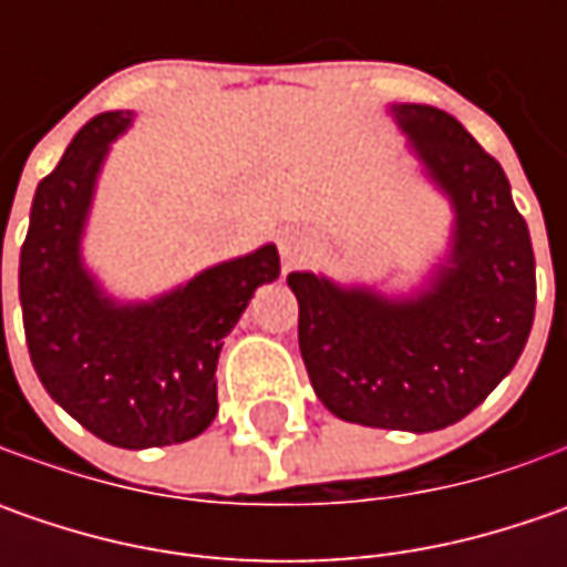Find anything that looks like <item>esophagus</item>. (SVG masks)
Wrapping results in <instances>:
<instances>
[{
    "mask_svg": "<svg viewBox=\"0 0 567 567\" xmlns=\"http://www.w3.org/2000/svg\"><path fill=\"white\" fill-rule=\"evenodd\" d=\"M309 249H312V239L302 229H284V236H280V258L284 261H299Z\"/></svg>",
    "mask_w": 567,
    "mask_h": 567,
    "instance_id": "esophagus-1",
    "label": "esophagus"
}]
</instances>
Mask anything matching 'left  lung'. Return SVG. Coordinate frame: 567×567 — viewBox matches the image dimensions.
Listing matches in <instances>:
<instances>
[{
    "label": "left lung",
    "mask_w": 567,
    "mask_h": 567,
    "mask_svg": "<svg viewBox=\"0 0 567 567\" xmlns=\"http://www.w3.org/2000/svg\"><path fill=\"white\" fill-rule=\"evenodd\" d=\"M391 116L454 207L447 261L406 299L309 271L287 284L318 401L347 423L435 432L514 369L534 328L536 261L505 169L467 128L425 103H394Z\"/></svg>",
    "instance_id": "1"
}]
</instances>
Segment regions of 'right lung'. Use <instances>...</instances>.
I'll use <instances>...</instances> for the list:
<instances>
[{
  "label": "right lung",
  "instance_id": "obj_1",
  "mask_svg": "<svg viewBox=\"0 0 567 567\" xmlns=\"http://www.w3.org/2000/svg\"><path fill=\"white\" fill-rule=\"evenodd\" d=\"M132 113H100L37 186L21 246L24 338L47 394L116 447L179 445L217 416V360L251 293L280 274L277 246L214 265L151 302H116L81 261L100 166ZM2 321V239H0Z\"/></svg>",
  "mask_w": 567,
  "mask_h": 567
}]
</instances>
